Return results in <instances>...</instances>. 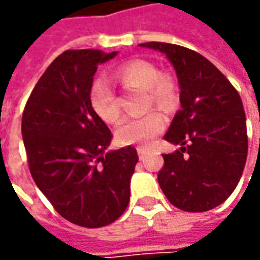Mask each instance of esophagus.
Instances as JSON below:
<instances>
[{
  "instance_id": "34e87169",
  "label": "esophagus",
  "mask_w": 260,
  "mask_h": 260,
  "mask_svg": "<svg viewBox=\"0 0 260 260\" xmlns=\"http://www.w3.org/2000/svg\"><path fill=\"white\" fill-rule=\"evenodd\" d=\"M137 153H139V157H140V159H145L146 157V150L145 149H142V147H137Z\"/></svg>"
}]
</instances>
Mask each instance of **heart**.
Returning <instances> with one entry per match:
<instances>
[{"mask_svg": "<svg viewBox=\"0 0 260 260\" xmlns=\"http://www.w3.org/2000/svg\"><path fill=\"white\" fill-rule=\"evenodd\" d=\"M115 79L127 89L145 91V105H156L160 110H171L176 103V86L171 76L160 74L157 66L149 60H130L118 66ZM89 103L100 118L115 123L120 117V105L113 86L103 78L95 79L89 89ZM165 127L164 117L150 111L142 117L124 118L115 130V136L123 145H149Z\"/></svg>", "mask_w": 260, "mask_h": 260, "instance_id": "heart-1", "label": "heart"}]
</instances>
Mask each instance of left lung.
Wrapping results in <instances>:
<instances>
[{"mask_svg":"<svg viewBox=\"0 0 260 260\" xmlns=\"http://www.w3.org/2000/svg\"><path fill=\"white\" fill-rule=\"evenodd\" d=\"M139 46L168 57L181 89V110L165 135L166 142L181 147L164 155L159 185L179 210L208 211L232 195L243 174L247 132L242 98L229 79L194 50L160 42Z\"/></svg>","mask_w":260,"mask_h":260,"instance_id":"obj_1","label":"left lung"}]
</instances>
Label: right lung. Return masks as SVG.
I'll return each instance as SVG.
<instances>
[{"label":"right lung","instance_id":"1","mask_svg":"<svg viewBox=\"0 0 260 260\" xmlns=\"http://www.w3.org/2000/svg\"><path fill=\"white\" fill-rule=\"evenodd\" d=\"M117 52L66 50L49 65L21 120L28 168L39 189L74 224H111L130 201L139 160L133 146L107 150L111 132L89 103L98 65Z\"/></svg>","mask_w":260,"mask_h":260}]
</instances>
